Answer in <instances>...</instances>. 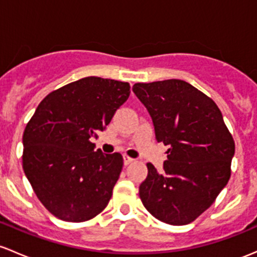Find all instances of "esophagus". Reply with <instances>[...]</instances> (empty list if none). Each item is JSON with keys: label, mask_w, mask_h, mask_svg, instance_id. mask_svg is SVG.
Instances as JSON below:
<instances>
[{"label": "esophagus", "mask_w": 257, "mask_h": 257, "mask_svg": "<svg viewBox=\"0 0 257 257\" xmlns=\"http://www.w3.org/2000/svg\"><path fill=\"white\" fill-rule=\"evenodd\" d=\"M123 160H124V165H129V164H132L134 161V159H132V158H129L128 155H124L123 156Z\"/></svg>", "instance_id": "1"}]
</instances>
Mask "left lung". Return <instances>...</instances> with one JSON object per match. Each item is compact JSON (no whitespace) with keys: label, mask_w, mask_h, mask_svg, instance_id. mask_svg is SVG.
Returning <instances> with one entry per match:
<instances>
[{"label":"left lung","mask_w":257,"mask_h":257,"mask_svg":"<svg viewBox=\"0 0 257 257\" xmlns=\"http://www.w3.org/2000/svg\"><path fill=\"white\" fill-rule=\"evenodd\" d=\"M159 143L169 145L164 171L147 164L139 196L148 212L171 225H186L213 202L230 178L235 144L212 98L182 80L136 83Z\"/></svg>","instance_id":"1"}]
</instances>
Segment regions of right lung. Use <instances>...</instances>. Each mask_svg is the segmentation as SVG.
I'll use <instances>...</instances> for the list:
<instances>
[{
  "label": "right lung",
  "mask_w": 257,
  "mask_h": 257,
  "mask_svg": "<svg viewBox=\"0 0 257 257\" xmlns=\"http://www.w3.org/2000/svg\"><path fill=\"white\" fill-rule=\"evenodd\" d=\"M129 94L128 82L83 77L48 94L27 124L24 174L59 219L90 220L107 207L123 158L94 150L90 139L104 131Z\"/></svg>",
  "instance_id": "right-lung-1"
}]
</instances>
